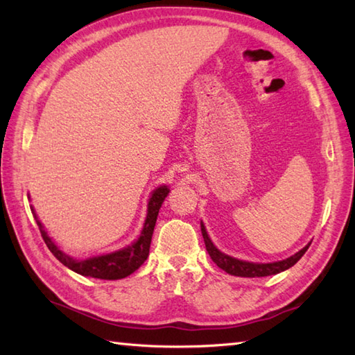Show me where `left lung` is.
Segmentation results:
<instances>
[{
    "mask_svg": "<svg viewBox=\"0 0 355 355\" xmlns=\"http://www.w3.org/2000/svg\"><path fill=\"white\" fill-rule=\"evenodd\" d=\"M201 233L202 238H205V244H206V250L210 254V258L216 263L218 267L223 268L224 271H227L229 275L233 276H241V277H262V276H271V275H277L281 271L293 267L308 250L310 244L305 245L302 250L297 252L296 254L290 256L284 261H277V262H270V263H253V262H245V261H239L232 258V256H227L221 253L218 248L214 245L212 241H210L207 232L205 229V225L201 224Z\"/></svg>",
    "mask_w": 355,
    "mask_h": 355,
    "instance_id": "obj_1",
    "label": "left lung"
}]
</instances>
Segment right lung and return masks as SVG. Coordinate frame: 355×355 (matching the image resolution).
Listing matches in <instances>:
<instances>
[{
  "instance_id": "right-lung-1",
  "label": "right lung",
  "mask_w": 355,
  "mask_h": 355,
  "mask_svg": "<svg viewBox=\"0 0 355 355\" xmlns=\"http://www.w3.org/2000/svg\"><path fill=\"white\" fill-rule=\"evenodd\" d=\"M168 193H169V189L166 186L158 187V189L154 191L148 205V215H146L145 225H143L140 238L135 241L134 244L128 245L126 248H122V250L119 252L108 253L103 256H96V258H89L84 261L73 259L69 254H65L59 250L56 244L49 238L47 232L44 230L42 224L37 221V216L35 214L33 207H32V214L36 218L37 227H40L44 243L47 244L49 250L59 262H62L65 267H69L70 270L76 271V273L82 276L105 279V281H116V279H123L126 276H130L141 266L143 262L146 261V258L149 256L150 239H153L158 210H160L164 198L168 197Z\"/></svg>"
}]
</instances>
